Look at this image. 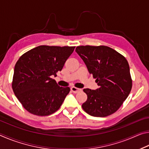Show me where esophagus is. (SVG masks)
Here are the masks:
<instances>
[{"instance_id":"1","label":"esophagus","mask_w":149,"mask_h":149,"mask_svg":"<svg viewBox=\"0 0 149 149\" xmlns=\"http://www.w3.org/2000/svg\"><path fill=\"white\" fill-rule=\"evenodd\" d=\"M71 91H72L74 93H77L80 92L81 89H79V88H77V87H71Z\"/></svg>"}]
</instances>
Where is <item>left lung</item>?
Masks as SVG:
<instances>
[{"instance_id": "left-lung-1", "label": "left lung", "mask_w": 149, "mask_h": 149, "mask_svg": "<svg viewBox=\"0 0 149 149\" xmlns=\"http://www.w3.org/2000/svg\"><path fill=\"white\" fill-rule=\"evenodd\" d=\"M75 51L99 86L95 90L84 89L87 99L83 109L95 117H106L116 112L132 87L127 60L107 46H79Z\"/></svg>"}]
</instances>
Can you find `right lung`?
Segmentation results:
<instances>
[{
    "label": "right lung",
    "mask_w": 149,
    "mask_h": 149,
    "mask_svg": "<svg viewBox=\"0 0 149 149\" xmlns=\"http://www.w3.org/2000/svg\"><path fill=\"white\" fill-rule=\"evenodd\" d=\"M74 49L41 45L29 50L17 60L12 89L29 112L43 116L59 109L70 89L60 87L51 77L61 71Z\"/></svg>",
    "instance_id": "1"
}]
</instances>
